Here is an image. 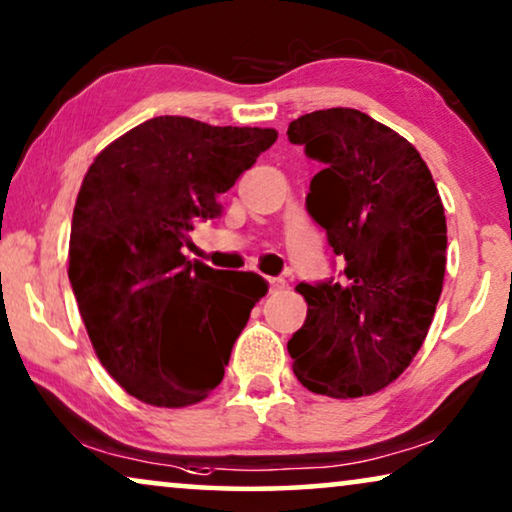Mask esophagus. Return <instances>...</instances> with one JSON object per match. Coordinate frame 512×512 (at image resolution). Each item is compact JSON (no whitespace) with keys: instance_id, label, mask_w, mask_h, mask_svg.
<instances>
[{"instance_id":"1","label":"esophagus","mask_w":512,"mask_h":512,"mask_svg":"<svg viewBox=\"0 0 512 512\" xmlns=\"http://www.w3.org/2000/svg\"><path fill=\"white\" fill-rule=\"evenodd\" d=\"M285 285H288V283H285L283 278H269V290L271 292H281V290H285Z\"/></svg>"}]
</instances>
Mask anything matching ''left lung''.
<instances>
[{"mask_svg":"<svg viewBox=\"0 0 512 512\" xmlns=\"http://www.w3.org/2000/svg\"><path fill=\"white\" fill-rule=\"evenodd\" d=\"M288 138L323 163L306 208L346 262L342 281L297 285L306 320L288 342L292 370L311 393L372 395L428 335L445 278V208L412 142L365 112L318 109L292 121Z\"/></svg>","mask_w":512,"mask_h":512,"instance_id":"left-lung-1","label":"left lung"}]
</instances>
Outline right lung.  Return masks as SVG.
Returning a JSON list of instances; mask_svg holds the SVG:
<instances>
[{"mask_svg": "<svg viewBox=\"0 0 512 512\" xmlns=\"http://www.w3.org/2000/svg\"><path fill=\"white\" fill-rule=\"evenodd\" d=\"M276 138L274 128L156 117L109 142L86 170L67 276L95 356L140 403L206 400L267 295L262 276L192 264L182 248Z\"/></svg>", "mask_w": 512, "mask_h": 512, "instance_id": "right-lung-1", "label": "right lung"}]
</instances>
